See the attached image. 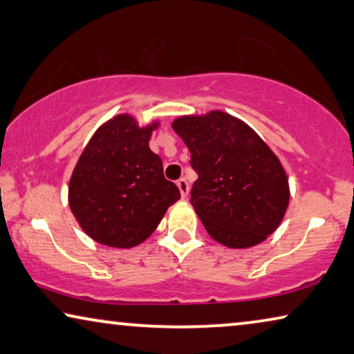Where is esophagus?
Segmentation results:
<instances>
[{
  "instance_id": "obj_1",
  "label": "esophagus",
  "mask_w": 354,
  "mask_h": 354,
  "mask_svg": "<svg viewBox=\"0 0 354 354\" xmlns=\"http://www.w3.org/2000/svg\"><path fill=\"white\" fill-rule=\"evenodd\" d=\"M177 187H178V189H180V193H182V196L185 198V196L188 194V189H189V185L187 182V178H178Z\"/></svg>"
}]
</instances>
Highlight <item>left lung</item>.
<instances>
[{
	"instance_id": "8db88e82",
	"label": "left lung",
	"mask_w": 354,
	"mask_h": 354,
	"mask_svg": "<svg viewBox=\"0 0 354 354\" xmlns=\"http://www.w3.org/2000/svg\"><path fill=\"white\" fill-rule=\"evenodd\" d=\"M172 128L198 172L189 201L205 231L230 248L266 241L290 203L286 172L274 151L248 124L220 111L180 117Z\"/></svg>"
}]
</instances>
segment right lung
<instances>
[{
	"instance_id": "right-lung-1",
	"label": "right lung",
	"mask_w": 354,
	"mask_h": 354,
	"mask_svg": "<svg viewBox=\"0 0 354 354\" xmlns=\"http://www.w3.org/2000/svg\"><path fill=\"white\" fill-rule=\"evenodd\" d=\"M151 127L139 128L131 115L102 124L86 144L69 180V207L97 243L131 248L160 225L180 199L166 180L161 158L149 147Z\"/></svg>"
}]
</instances>
